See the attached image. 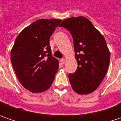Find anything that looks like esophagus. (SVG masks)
<instances>
[{"instance_id": "34e87169", "label": "esophagus", "mask_w": 121, "mask_h": 121, "mask_svg": "<svg viewBox=\"0 0 121 121\" xmlns=\"http://www.w3.org/2000/svg\"><path fill=\"white\" fill-rule=\"evenodd\" d=\"M60 63H61V64H65V58H62V59H60Z\"/></svg>"}]
</instances>
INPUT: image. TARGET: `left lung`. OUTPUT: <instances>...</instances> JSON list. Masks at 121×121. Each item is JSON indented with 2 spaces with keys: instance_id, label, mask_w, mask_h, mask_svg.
Wrapping results in <instances>:
<instances>
[{
  "instance_id": "1",
  "label": "left lung",
  "mask_w": 121,
  "mask_h": 121,
  "mask_svg": "<svg viewBox=\"0 0 121 121\" xmlns=\"http://www.w3.org/2000/svg\"><path fill=\"white\" fill-rule=\"evenodd\" d=\"M59 26L69 31L73 39L78 67L69 75L73 90L81 95L90 94L100 86L109 66L110 51L104 38L84 17L65 19Z\"/></svg>"
}]
</instances>
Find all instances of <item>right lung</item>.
Listing matches in <instances>:
<instances>
[{
	"mask_svg": "<svg viewBox=\"0 0 121 121\" xmlns=\"http://www.w3.org/2000/svg\"><path fill=\"white\" fill-rule=\"evenodd\" d=\"M62 20L39 19L21 31L11 53L17 77L26 90L40 93L48 90L58 69L52 56L50 38Z\"/></svg>",
	"mask_w": 121,
	"mask_h": 121,
	"instance_id": "1",
	"label": "right lung"
}]
</instances>
